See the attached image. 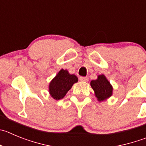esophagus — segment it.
Returning <instances> with one entry per match:
<instances>
[{"instance_id": "esophagus-1", "label": "esophagus", "mask_w": 146, "mask_h": 146, "mask_svg": "<svg viewBox=\"0 0 146 146\" xmlns=\"http://www.w3.org/2000/svg\"><path fill=\"white\" fill-rule=\"evenodd\" d=\"M79 80L81 81H85V82H86V81H88V77H80Z\"/></svg>"}]
</instances>
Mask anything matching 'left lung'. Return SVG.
Listing matches in <instances>:
<instances>
[{
	"instance_id": "1",
	"label": "left lung",
	"mask_w": 146,
	"mask_h": 146,
	"mask_svg": "<svg viewBox=\"0 0 146 146\" xmlns=\"http://www.w3.org/2000/svg\"><path fill=\"white\" fill-rule=\"evenodd\" d=\"M91 86L99 101H103L110 97L112 94V87L104 75L98 76L96 80L91 81Z\"/></svg>"
}]
</instances>
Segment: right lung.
<instances>
[{"label":"right lung","mask_w":146,"mask_h":146,"mask_svg":"<svg viewBox=\"0 0 146 146\" xmlns=\"http://www.w3.org/2000/svg\"><path fill=\"white\" fill-rule=\"evenodd\" d=\"M78 81L75 75H70L67 70H60L50 82L49 92L53 99L59 100L62 99L68 92L73 84Z\"/></svg>","instance_id":"1"}]
</instances>
